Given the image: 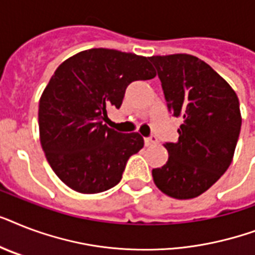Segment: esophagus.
Returning <instances> with one entry per match:
<instances>
[{"label": "esophagus", "instance_id": "esophagus-1", "mask_svg": "<svg viewBox=\"0 0 255 255\" xmlns=\"http://www.w3.org/2000/svg\"><path fill=\"white\" fill-rule=\"evenodd\" d=\"M144 143H145V145H147V147H149V145H152V144L157 143V137H156L155 135L148 136V137H145V139H144Z\"/></svg>", "mask_w": 255, "mask_h": 255}]
</instances>
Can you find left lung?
Here are the masks:
<instances>
[{"label":"left lung","mask_w":255,"mask_h":255,"mask_svg":"<svg viewBox=\"0 0 255 255\" xmlns=\"http://www.w3.org/2000/svg\"><path fill=\"white\" fill-rule=\"evenodd\" d=\"M168 111L182 118L177 143H165V165L152 169L156 186L178 200L208 190L229 168L241 131L237 94L208 63L189 54L151 57Z\"/></svg>","instance_id":"8db88e82"}]
</instances>
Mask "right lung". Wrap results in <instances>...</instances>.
Listing matches in <instances>:
<instances>
[{
	"mask_svg": "<svg viewBox=\"0 0 255 255\" xmlns=\"http://www.w3.org/2000/svg\"><path fill=\"white\" fill-rule=\"evenodd\" d=\"M155 77L148 58L111 49L86 50L55 70L39 100V136L50 167L69 188L92 194L119 184L144 139L108 128L107 111L120 108L132 82Z\"/></svg>",
	"mask_w": 255,
	"mask_h": 255,
	"instance_id": "add662e5",
	"label": "right lung"
}]
</instances>
